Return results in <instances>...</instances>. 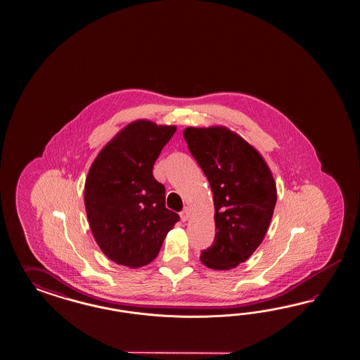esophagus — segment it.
Here are the masks:
<instances>
[{"label":"esophagus","instance_id":"34e87169","mask_svg":"<svg viewBox=\"0 0 360 360\" xmlns=\"http://www.w3.org/2000/svg\"><path fill=\"white\" fill-rule=\"evenodd\" d=\"M179 217H181V220H182V221H186L187 219L190 218V210H188V208H185L184 211H181Z\"/></svg>","mask_w":360,"mask_h":360}]
</instances>
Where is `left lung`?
Here are the masks:
<instances>
[{
	"instance_id": "1",
	"label": "left lung",
	"mask_w": 360,
	"mask_h": 360,
	"mask_svg": "<svg viewBox=\"0 0 360 360\" xmlns=\"http://www.w3.org/2000/svg\"><path fill=\"white\" fill-rule=\"evenodd\" d=\"M184 137L214 194L217 233L200 260L211 269L236 268L257 250L272 220V173L259 152L227 128L190 127Z\"/></svg>"
}]
</instances>
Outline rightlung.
Masks as SVG:
<instances>
[{
	"mask_svg": "<svg viewBox=\"0 0 360 360\" xmlns=\"http://www.w3.org/2000/svg\"><path fill=\"white\" fill-rule=\"evenodd\" d=\"M175 127L134 121L105 145L88 172L84 205L100 250L112 262H153L179 215L165 207V186L153 166Z\"/></svg>",
	"mask_w": 360,
	"mask_h": 360,
	"instance_id": "add662e5",
	"label": "right lung"
}]
</instances>
